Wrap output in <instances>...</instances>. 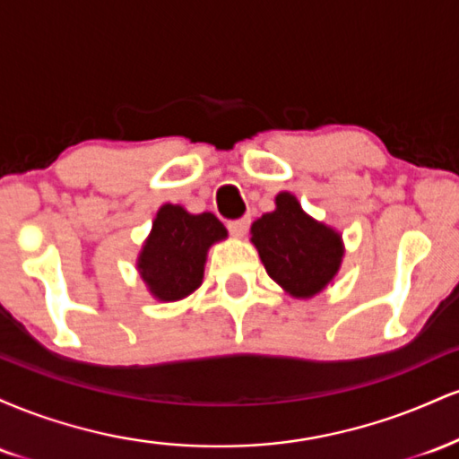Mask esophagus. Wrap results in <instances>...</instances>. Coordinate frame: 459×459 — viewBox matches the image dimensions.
<instances>
[{
	"instance_id": "1",
	"label": "esophagus",
	"mask_w": 459,
	"mask_h": 459,
	"mask_svg": "<svg viewBox=\"0 0 459 459\" xmlns=\"http://www.w3.org/2000/svg\"><path fill=\"white\" fill-rule=\"evenodd\" d=\"M247 229H250V218H241V220H235V222H229L230 235L237 237V239L246 237Z\"/></svg>"
}]
</instances>
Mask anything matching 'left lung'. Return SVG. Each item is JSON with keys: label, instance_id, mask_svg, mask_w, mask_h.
<instances>
[{"label": "left lung", "instance_id": "obj_1", "mask_svg": "<svg viewBox=\"0 0 459 459\" xmlns=\"http://www.w3.org/2000/svg\"><path fill=\"white\" fill-rule=\"evenodd\" d=\"M250 241L278 287L308 299L324 291L341 270L343 235L308 215L291 192L276 196V209L250 226Z\"/></svg>", "mask_w": 459, "mask_h": 459}]
</instances>
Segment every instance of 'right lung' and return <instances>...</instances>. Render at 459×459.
<instances>
[{
    "label": "right lung",
    "instance_id": "add662e5",
    "mask_svg": "<svg viewBox=\"0 0 459 459\" xmlns=\"http://www.w3.org/2000/svg\"><path fill=\"white\" fill-rule=\"evenodd\" d=\"M229 230L213 213H189L181 204H161L135 261L146 289L160 302H178L203 284L209 247Z\"/></svg>",
    "mask_w": 459,
    "mask_h": 459
}]
</instances>
